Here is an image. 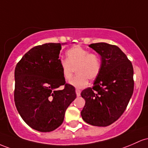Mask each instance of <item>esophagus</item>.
I'll use <instances>...</instances> for the list:
<instances>
[{"instance_id": "34e87169", "label": "esophagus", "mask_w": 148, "mask_h": 148, "mask_svg": "<svg viewBox=\"0 0 148 148\" xmlns=\"http://www.w3.org/2000/svg\"><path fill=\"white\" fill-rule=\"evenodd\" d=\"M75 92H76V95H77V96H80V93H81V92H80V90H79V89H76Z\"/></svg>"}]
</instances>
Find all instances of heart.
Instances as JSON below:
<instances>
[{"instance_id": "1", "label": "heart", "mask_w": 148, "mask_h": 148, "mask_svg": "<svg viewBox=\"0 0 148 148\" xmlns=\"http://www.w3.org/2000/svg\"><path fill=\"white\" fill-rule=\"evenodd\" d=\"M67 59L60 61V68L65 80L73 77L75 69L77 76L70 81V84L77 89L86 87L89 84V78L94 79L99 76L101 70L100 56L92 53L89 49L80 46H75L66 52Z\"/></svg>"}]
</instances>
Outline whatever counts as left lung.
I'll return each instance as SVG.
<instances>
[{
  "label": "left lung",
  "mask_w": 148,
  "mask_h": 148,
  "mask_svg": "<svg viewBox=\"0 0 148 148\" xmlns=\"http://www.w3.org/2000/svg\"><path fill=\"white\" fill-rule=\"evenodd\" d=\"M89 47L101 56V70L93 87L81 92L85 100L81 116L91 125L107 127L121 117L132 98L134 69L117 46L98 42Z\"/></svg>",
  "instance_id": "left-lung-1"
}]
</instances>
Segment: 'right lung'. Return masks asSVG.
Listing matches in <instances>:
<instances>
[{"label": "right lung", "instance_id": "add662e5", "mask_svg": "<svg viewBox=\"0 0 148 148\" xmlns=\"http://www.w3.org/2000/svg\"><path fill=\"white\" fill-rule=\"evenodd\" d=\"M66 43H45L23 56L14 70V103L21 118L40 132L55 130L76 98L73 86L66 84L59 53ZM64 85L62 90L58 89Z\"/></svg>", "mask_w": 148, "mask_h": 148}]
</instances>
